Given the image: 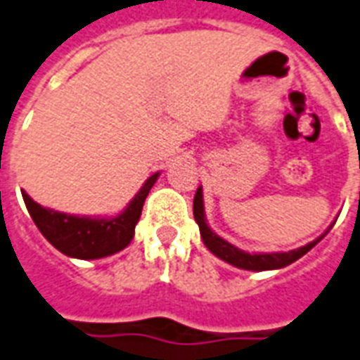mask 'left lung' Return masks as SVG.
Masks as SVG:
<instances>
[{"mask_svg":"<svg viewBox=\"0 0 360 360\" xmlns=\"http://www.w3.org/2000/svg\"><path fill=\"white\" fill-rule=\"evenodd\" d=\"M193 216L195 221L199 224L200 236H202V242L205 246L210 250L216 257L224 259L225 263L233 264V266H238V269L244 270H274V269H283L287 264L295 263L297 259H300L304 253H308L311 248L316 246L317 242L321 240L323 236H319L317 240L310 242L302 248H297V250H291V252L283 253H246L235 248L233 244H229L227 240H224L221 236H218L214 231L208 227L205 219V205H202V189H197L193 199Z\"/></svg>","mask_w":360,"mask_h":360,"instance_id":"left-lung-1","label":"left lung"}]
</instances>
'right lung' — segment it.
<instances>
[{
	"instance_id": "1",
	"label": "right lung",
	"mask_w": 360,
	"mask_h": 360,
	"mask_svg": "<svg viewBox=\"0 0 360 360\" xmlns=\"http://www.w3.org/2000/svg\"><path fill=\"white\" fill-rule=\"evenodd\" d=\"M158 176L160 172L152 174L135 195V199L116 218L69 216L43 208L26 191H22V197L37 229L56 250L75 259H101L129 246L135 235V225L141 218L142 205Z\"/></svg>"
}]
</instances>
